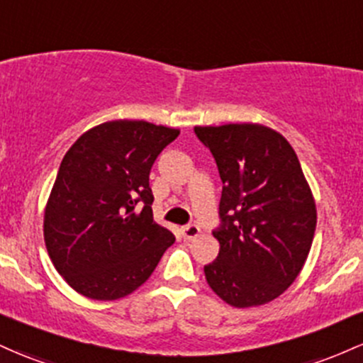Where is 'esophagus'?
Here are the masks:
<instances>
[{
    "label": "esophagus",
    "mask_w": 363,
    "mask_h": 363,
    "mask_svg": "<svg viewBox=\"0 0 363 363\" xmlns=\"http://www.w3.org/2000/svg\"><path fill=\"white\" fill-rule=\"evenodd\" d=\"M181 233H182V236L186 238V240H193V238H196V236H200V227L198 225H194V224H191V225H186V227H182L181 229Z\"/></svg>",
    "instance_id": "esophagus-1"
}]
</instances>
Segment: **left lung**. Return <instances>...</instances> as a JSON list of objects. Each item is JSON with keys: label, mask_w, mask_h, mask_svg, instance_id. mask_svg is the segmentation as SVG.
<instances>
[{"label": "left lung", "mask_w": 363, "mask_h": 363, "mask_svg": "<svg viewBox=\"0 0 363 363\" xmlns=\"http://www.w3.org/2000/svg\"><path fill=\"white\" fill-rule=\"evenodd\" d=\"M222 179L217 260L205 265L210 288L236 308L281 296L312 248L317 208L300 160L282 134L262 123L196 125Z\"/></svg>", "instance_id": "8db88e82"}]
</instances>
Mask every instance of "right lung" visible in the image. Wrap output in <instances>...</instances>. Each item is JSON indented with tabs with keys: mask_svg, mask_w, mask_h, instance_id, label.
<instances>
[{
	"mask_svg": "<svg viewBox=\"0 0 363 363\" xmlns=\"http://www.w3.org/2000/svg\"><path fill=\"white\" fill-rule=\"evenodd\" d=\"M181 130L145 121H110L86 130L63 157L45 208V242L67 284L111 301L148 281L174 245L153 220L150 170ZM145 202L141 213L133 206Z\"/></svg>",
	"mask_w": 363,
	"mask_h": 363,
	"instance_id": "right-lung-1",
	"label": "right lung"
}]
</instances>
